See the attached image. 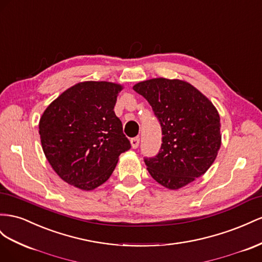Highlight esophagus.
Instances as JSON below:
<instances>
[{"label": "esophagus", "instance_id": "1", "mask_svg": "<svg viewBox=\"0 0 262 262\" xmlns=\"http://www.w3.org/2000/svg\"><path fill=\"white\" fill-rule=\"evenodd\" d=\"M139 143H140V138H133L131 139V145L133 148H137L139 146Z\"/></svg>", "mask_w": 262, "mask_h": 262}]
</instances>
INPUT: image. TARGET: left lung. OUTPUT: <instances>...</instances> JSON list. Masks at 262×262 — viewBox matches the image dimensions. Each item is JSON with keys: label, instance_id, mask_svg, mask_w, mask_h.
<instances>
[{"label": "left lung", "instance_id": "1", "mask_svg": "<svg viewBox=\"0 0 262 262\" xmlns=\"http://www.w3.org/2000/svg\"><path fill=\"white\" fill-rule=\"evenodd\" d=\"M151 104L162 126V145L144 159L152 178L179 189L206 173L222 144L221 118L215 105L187 81L153 78L133 86Z\"/></svg>", "mask_w": 262, "mask_h": 262}]
</instances>
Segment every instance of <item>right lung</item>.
<instances>
[{"mask_svg": "<svg viewBox=\"0 0 262 262\" xmlns=\"http://www.w3.org/2000/svg\"><path fill=\"white\" fill-rule=\"evenodd\" d=\"M121 84L109 81L76 83L48 105L39 120L40 143L59 178L82 190L107 181L119 155L131 144L115 114Z\"/></svg>", "mask_w": 262, "mask_h": 262, "instance_id": "add662e5", "label": "right lung"}]
</instances>
